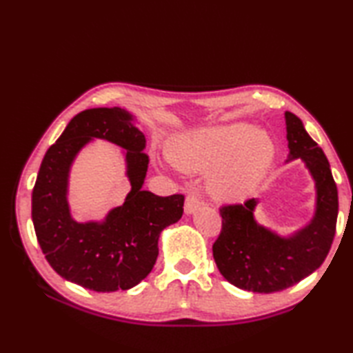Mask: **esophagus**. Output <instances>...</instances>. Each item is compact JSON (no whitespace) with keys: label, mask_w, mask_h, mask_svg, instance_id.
I'll return each instance as SVG.
<instances>
[{"label":"esophagus","mask_w":353,"mask_h":353,"mask_svg":"<svg viewBox=\"0 0 353 353\" xmlns=\"http://www.w3.org/2000/svg\"><path fill=\"white\" fill-rule=\"evenodd\" d=\"M201 205H202V202H201V199L198 198V196L188 194L187 199H185V207H183L185 208V213L193 214Z\"/></svg>","instance_id":"esophagus-1"}]
</instances>
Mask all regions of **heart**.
<instances>
[{
    "instance_id": "heart-1",
    "label": "heart",
    "mask_w": 353,
    "mask_h": 353,
    "mask_svg": "<svg viewBox=\"0 0 353 353\" xmlns=\"http://www.w3.org/2000/svg\"><path fill=\"white\" fill-rule=\"evenodd\" d=\"M166 154L181 171H208L207 187L214 198L238 201L265 177L276 146L265 130L236 123L191 130L177 137Z\"/></svg>"
}]
</instances>
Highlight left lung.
I'll return each instance as SVG.
<instances>
[{
	"label": "left lung",
	"instance_id": "1",
	"mask_svg": "<svg viewBox=\"0 0 353 353\" xmlns=\"http://www.w3.org/2000/svg\"><path fill=\"white\" fill-rule=\"evenodd\" d=\"M288 159L302 160L314 181V213L308 224L279 235L255 219L259 199L221 208L223 230L213 244V259L223 277L236 288L276 292L308 277L332 248L338 218V190L325 154L294 113L285 112Z\"/></svg>",
	"mask_w": 353,
	"mask_h": 353
}]
</instances>
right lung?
<instances>
[{
    "instance_id": "right-lung-1",
    "label": "right lung",
    "mask_w": 353,
    "mask_h": 353,
    "mask_svg": "<svg viewBox=\"0 0 353 353\" xmlns=\"http://www.w3.org/2000/svg\"><path fill=\"white\" fill-rule=\"evenodd\" d=\"M94 138L125 149L131 191L103 221L77 223L68 202L69 171ZM145 148L134 115L119 107H98L77 113L46 151L32 190V223L45 259L68 282L112 292L132 288L152 271L159 236L182 218L183 196L162 198L141 188L149 163Z\"/></svg>"
}]
</instances>
